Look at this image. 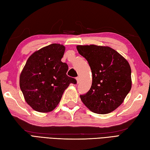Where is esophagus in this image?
I'll use <instances>...</instances> for the list:
<instances>
[{
	"label": "esophagus",
	"mask_w": 150,
	"mask_h": 150,
	"mask_svg": "<svg viewBox=\"0 0 150 150\" xmlns=\"http://www.w3.org/2000/svg\"><path fill=\"white\" fill-rule=\"evenodd\" d=\"M76 80H77V84H79V82H80V78H79V77H76Z\"/></svg>",
	"instance_id": "esophagus-1"
}]
</instances>
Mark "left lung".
<instances>
[{
  "label": "left lung",
  "instance_id": "obj_1",
  "mask_svg": "<svg viewBox=\"0 0 150 150\" xmlns=\"http://www.w3.org/2000/svg\"><path fill=\"white\" fill-rule=\"evenodd\" d=\"M77 49L87 60L92 73L91 88L80 95L82 103L95 113L114 111L131 90L132 71L128 62L108 46H77Z\"/></svg>",
  "mask_w": 150,
  "mask_h": 150
}]
</instances>
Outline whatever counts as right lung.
Here are the masks:
<instances>
[{
	"mask_svg": "<svg viewBox=\"0 0 150 150\" xmlns=\"http://www.w3.org/2000/svg\"><path fill=\"white\" fill-rule=\"evenodd\" d=\"M65 47L52 44L33 53L20 76V88L26 103L35 111L49 112L55 109L64 91L74 78L66 75L68 66L61 61Z\"/></svg>",
	"mask_w": 150,
	"mask_h": 150,
	"instance_id": "obj_1",
	"label": "right lung"
}]
</instances>
